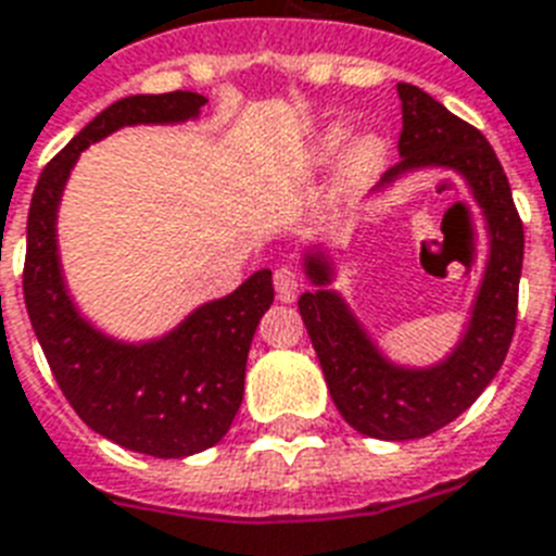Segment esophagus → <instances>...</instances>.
<instances>
[{
	"label": "esophagus",
	"mask_w": 556,
	"mask_h": 556,
	"mask_svg": "<svg viewBox=\"0 0 556 556\" xmlns=\"http://www.w3.org/2000/svg\"><path fill=\"white\" fill-rule=\"evenodd\" d=\"M274 288H277V296L282 302H293L296 291H300V274L288 265L274 270Z\"/></svg>",
	"instance_id": "obj_1"
}]
</instances>
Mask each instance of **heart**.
Instances as JSON below:
<instances>
[{"instance_id":"obj_1","label":"heart","mask_w":556,"mask_h":556,"mask_svg":"<svg viewBox=\"0 0 556 556\" xmlns=\"http://www.w3.org/2000/svg\"><path fill=\"white\" fill-rule=\"evenodd\" d=\"M349 125L345 122H337L331 128L325 130L317 142V156L319 160H331L333 153L340 151L349 139ZM388 160V139L380 134H363L351 142L349 153H345V168H349L351 179H371L377 170L386 165Z\"/></svg>"}]
</instances>
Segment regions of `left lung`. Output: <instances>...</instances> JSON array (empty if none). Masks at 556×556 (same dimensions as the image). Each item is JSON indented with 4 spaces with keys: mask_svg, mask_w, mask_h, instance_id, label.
Returning <instances> with one entry per match:
<instances>
[{
    "mask_svg": "<svg viewBox=\"0 0 556 556\" xmlns=\"http://www.w3.org/2000/svg\"><path fill=\"white\" fill-rule=\"evenodd\" d=\"M396 93L403 99V160L382 176L380 188L417 168L457 170L489 225V263L466 333L431 368L394 365L365 333L349 302L328 288L333 268L323 251L305 254V274L317 291L302 293L300 314L342 419L365 437L403 442L448 426L497 377L517 325L526 239L511 185L489 139L417 85L400 83Z\"/></svg>",
    "mask_w": 556,
    "mask_h": 556,
    "instance_id": "1",
    "label": "left lung"
}]
</instances>
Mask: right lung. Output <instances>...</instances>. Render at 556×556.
<instances>
[{
  "label": "right lung",
  "mask_w": 556,
  "mask_h": 556,
  "mask_svg": "<svg viewBox=\"0 0 556 556\" xmlns=\"http://www.w3.org/2000/svg\"><path fill=\"white\" fill-rule=\"evenodd\" d=\"M205 102L191 90L114 102L45 165L28 211L22 291L62 394L97 434L162 459L191 457L228 434L245 391L248 349L274 302L270 270H256L233 293L200 305L160 340L119 342L97 331L67 296L56 211L85 148L125 125L197 119Z\"/></svg>",
  "instance_id": "right-lung-1"
}]
</instances>
